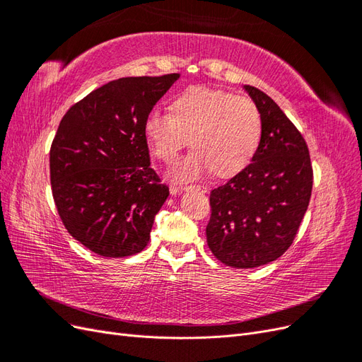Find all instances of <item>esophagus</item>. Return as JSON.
Here are the masks:
<instances>
[{"label":"esophagus","mask_w":362,"mask_h":362,"mask_svg":"<svg viewBox=\"0 0 362 362\" xmlns=\"http://www.w3.org/2000/svg\"><path fill=\"white\" fill-rule=\"evenodd\" d=\"M182 190H199V192H202V193H206L208 192V187L206 185H185V187H181V189H177L175 190V193H180V192H182Z\"/></svg>","instance_id":"obj_1"}]
</instances>
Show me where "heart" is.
Listing matches in <instances>:
<instances>
[{
	"instance_id": "heart-1",
	"label": "heart",
	"mask_w": 362,
	"mask_h": 362,
	"mask_svg": "<svg viewBox=\"0 0 362 362\" xmlns=\"http://www.w3.org/2000/svg\"><path fill=\"white\" fill-rule=\"evenodd\" d=\"M144 129L152 152L166 163L190 139L193 149L168 173L175 182H189L213 170L231 177L249 166L259 146L262 120L257 104L246 96L193 87L175 98L172 115L151 112Z\"/></svg>"
}]
</instances>
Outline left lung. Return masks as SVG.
Returning <instances> with one entry per match:
<instances>
[{
	"label": "left lung",
	"instance_id": "left-lung-1",
	"mask_svg": "<svg viewBox=\"0 0 362 362\" xmlns=\"http://www.w3.org/2000/svg\"><path fill=\"white\" fill-rule=\"evenodd\" d=\"M261 113L262 136L249 166L210 194L206 243L235 269L269 264L298 234L313 190V166L302 134L279 105L243 86Z\"/></svg>",
	"mask_w": 362,
	"mask_h": 362
}]
</instances>
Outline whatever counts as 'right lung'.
I'll list each match as a JSON object with an SVG mask.
<instances>
[{
	"instance_id": "1",
	"label": "right lung",
	"mask_w": 362,
	"mask_h": 362,
	"mask_svg": "<svg viewBox=\"0 0 362 362\" xmlns=\"http://www.w3.org/2000/svg\"><path fill=\"white\" fill-rule=\"evenodd\" d=\"M180 78L125 76L63 116L49 151L51 187L68 233L103 257L136 255L169 196L151 169L145 120Z\"/></svg>"
}]
</instances>
